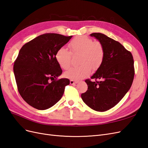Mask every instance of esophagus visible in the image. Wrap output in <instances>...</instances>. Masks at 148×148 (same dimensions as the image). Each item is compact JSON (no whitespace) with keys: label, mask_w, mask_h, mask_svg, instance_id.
Here are the masks:
<instances>
[{"label":"esophagus","mask_w":148,"mask_h":148,"mask_svg":"<svg viewBox=\"0 0 148 148\" xmlns=\"http://www.w3.org/2000/svg\"><path fill=\"white\" fill-rule=\"evenodd\" d=\"M70 84H74L78 83V82L73 81V80H70Z\"/></svg>","instance_id":"obj_1"}]
</instances>
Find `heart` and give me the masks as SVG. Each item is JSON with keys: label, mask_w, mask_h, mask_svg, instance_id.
I'll list each match as a JSON object with an SVG mask.
<instances>
[{"label": "heart", "mask_w": 148, "mask_h": 148, "mask_svg": "<svg viewBox=\"0 0 148 148\" xmlns=\"http://www.w3.org/2000/svg\"><path fill=\"white\" fill-rule=\"evenodd\" d=\"M70 51L62 47L56 53V61L61 68L68 69L71 64V53L79 56L78 66L70 67L64 73L65 77L71 80H80L90 73L91 69L96 70L104 59L105 51L102 44L83 36L75 37L69 44Z\"/></svg>", "instance_id": "b5f03b06"}]
</instances>
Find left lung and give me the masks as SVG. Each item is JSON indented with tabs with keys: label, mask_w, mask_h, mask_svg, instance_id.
I'll return each instance as SVG.
<instances>
[{
	"label": "left lung",
	"mask_w": 148,
	"mask_h": 148,
	"mask_svg": "<svg viewBox=\"0 0 148 148\" xmlns=\"http://www.w3.org/2000/svg\"><path fill=\"white\" fill-rule=\"evenodd\" d=\"M90 36L102 44L105 56L91 77L95 81L85 80L88 90L81 96L92 109L104 112L117 105L130 89L135 75L134 60L132 53L118 41L99 33Z\"/></svg>",
	"instance_id": "1"
}]
</instances>
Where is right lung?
I'll list each match as a JSON object with an SVG mask.
<instances>
[{
	"label": "right lung",
	"instance_id": "right-lung-1",
	"mask_svg": "<svg viewBox=\"0 0 148 148\" xmlns=\"http://www.w3.org/2000/svg\"><path fill=\"white\" fill-rule=\"evenodd\" d=\"M72 38L46 33L35 38L22 47L13 65L18 90L29 105L46 110L63 96L67 78L57 79L62 70L56 53Z\"/></svg>",
	"mask_w": 148,
	"mask_h": 148
}]
</instances>
